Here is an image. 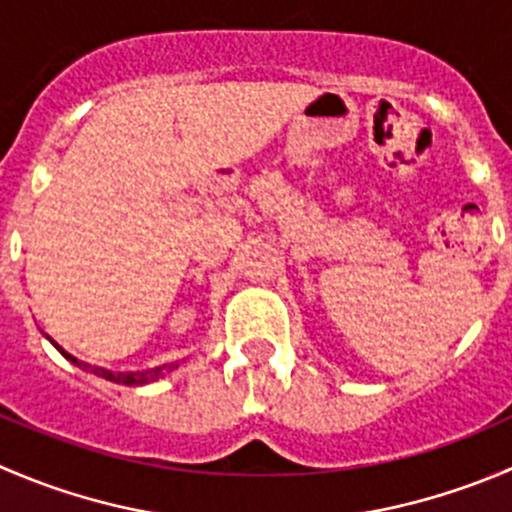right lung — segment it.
<instances>
[{
  "label": "right lung",
  "instance_id": "obj_1",
  "mask_svg": "<svg viewBox=\"0 0 512 512\" xmlns=\"http://www.w3.org/2000/svg\"><path fill=\"white\" fill-rule=\"evenodd\" d=\"M47 337L49 342H52L54 347H57L59 352H62L64 357H67L69 362H72V365H77V367H82V370H87V372H92V375H97V377H104V380H109V382H117V385H147V382H155V380H160V377H165L167 372H172V370H177V367H180V362H165V365H160V367H150V370H135V372H114V370H107V367H99V365H89V362H84V360H77V357L74 355H69L67 350H64L62 345H57V342L52 340V337L49 335H44Z\"/></svg>",
  "mask_w": 512,
  "mask_h": 512
}]
</instances>
